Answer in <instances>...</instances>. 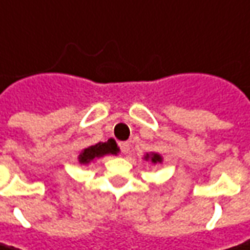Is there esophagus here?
<instances>
[{"mask_svg": "<svg viewBox=\"0 0 250 250\" xmlns=\"http://www.w3.org/2000/svg\"><path fill=\"white\" fill-rule=\"evenodd\" d=\"M120 147H121V151L125 155H128L129 152H130V143H128V142L120 143Z\"/></svg>", "mask_w": 250, "mask_h": 250, "instance_id": "esophagus-1", "label": "esophagus"}]
</instances>
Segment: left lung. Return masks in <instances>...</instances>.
<instances>
[{
	"instance_id": "8db88e82",
	"label": "left lung",
	"mask_w": 250,
	"mask_h": 250,
	"mask_svg": "<svg viewBox=\"0 0 250 250\" xmlns=\"http://www.w3.org/2000/svg\"><path fill=\"white\" fill-rule=\"evenodd\" d=\"M146 162H149V163H152V165H161L162 162H163V158H162L161 154H158V152H147V154L144 155V158H143Z\"/></svg>"
}]
</instances>
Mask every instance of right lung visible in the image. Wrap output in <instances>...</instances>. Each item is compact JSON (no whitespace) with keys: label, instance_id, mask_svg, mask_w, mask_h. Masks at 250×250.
<instances>
[{"label":"right lung","instance_id":"add662e5","mask_svg":"<svg viewBox=\"0 0 250 250\" xmlns=\"http://www.w3.org/2000/svg\"><path fill=\"white\" fill-rule=\"evenodd\" d=\"M120 147L117 146L114 139H108L104 143H96L94 146L82 149V152L77 156V161L82 166H88L89 163H94L96 159H101L106 155H118Z\"/></svg>","mask_w":250,"mask_h":250}]
</instances>
